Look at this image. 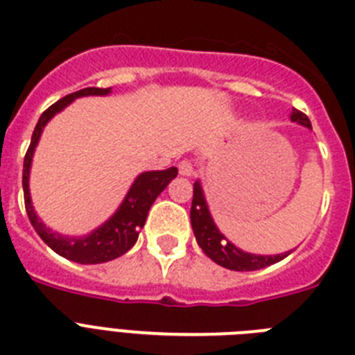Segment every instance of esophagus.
Segmentation results:
<instances>
[{"instance_id": "esophagus-1", "label": "esophagus", "mask_w": 355, "mask_h": 355, "mask_svg": "<svg viewBox=\"0 0 355 355\" xmlns=\"http://www.w3.org/2000/svg\"><path fill=\"white\" fill-rule=\"evenodd\" d=\"M178 173H180L182 177H191L193 173H195L191 160H182V162L178 164Z\"/></svg>"}]
</instances>
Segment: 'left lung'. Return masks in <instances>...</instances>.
<instances>
[{"label": "left lung", "instance_id": "left-lung-1", "mask_svg": "<svg viewBox=\"0 0 355 355\" xmlns=\"http://www.w3.org/2000/svg\"><path fill=\"white\" fill-rule=\"evenodd\" d=\"M292 122H297L304 128L312 129V123L308 120L304 112L293 109L292 111ZM191 226L195 239H197L198 246L202 248V252L213 262H217L218 266L227 268V270H235V272H253V270H261L270 264L282 261L288 257L292 252L279 253V255H255V253H248L239 250L235 244H232L224 237L220 230L215 226L211 218V213L207 209L206 198L200 182L193 184V202H191Z\"/></svg>", "mask_w": 355, "mask_h": 355}]
</instances>
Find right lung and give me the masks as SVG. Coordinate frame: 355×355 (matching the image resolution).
Segmentation results:
<instances>
[{"instance_id":"1","label":"right lung","mask_w":355,"mask_h":355,"mask_svg":"<svg viewBox=\"0 0 355 355\" xmlns=\"http://www.w3.org/2000/svg\"><path fill=\"white\" fill-rule=\"evenodd\" d=\"M109 93H111V87H87L67 94L62 100H58L56 103H53L47 111H43V114L37 120L33 138H31V146H28L25 160H23V197H25V209H27L28 220H31L37 235L42 237L43 243L47 244L53 252L69 259V261L80 262V264H100V262L112 261V259L120 257L125 252H129L135 246L138 233L146 224L149 207L153 206L158 195L166 189V186L177 177L178 173L177 168H169L164 169V171H146L142 175H138L125 198H123V202L116 209V213L85 237L60 235V233L53 232L51 227H47L40 220L33 207L31 193H28V173H31L34 149H36L40 137H42L43 128L47 125L49 120L56 112L67 107L69 103L76 100V98L105 96Z\"/></svg>"}]
</instances>
